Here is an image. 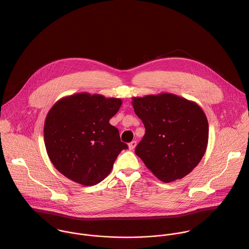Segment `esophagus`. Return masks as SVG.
Masks as SVG:
<instances>
[{
  "instance_id": "esophagus-1",
  "label": "esophagus",
  "mask_w": 249,
  "mask_h": 249,
  "mask_svg": "<svg viewBox=\"0 0 249 249\" xmlns=\"http://www.w3.org/2000/svg\"><path fill=\"white\" fill-rule=\"evenodd\" d=\"M135 146H136V141H132L131 143H129V149L132 151V150H134V148H135Z\"/></svg>"
}]
</instances>
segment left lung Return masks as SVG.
Listing matches in <instances>:
<instances>
[{
  "label": "left lung",
  "mask_w": 249,
  "mask_h": 249,
  "mask_svg": "<svg viewBox=\"0 0 249 249\" xmlns=\"http://www.w3.org/2000/svg\"><path fill=\"white\" fill-rule=\"evenodd\" d=\"M132 104L146 129L135 148L146 167L165 183L191 173L208 147L209 122L202 108L169 93L133 97Z\"/></svg>",
  "instance_id": "8db88e82"
}]
</instances>
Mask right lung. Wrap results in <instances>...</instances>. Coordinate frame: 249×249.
<instances>
[{"label":"right lung","instance_id":"1","mask_svg":"<svg viewBox=\"0 0 249 249\" xmlns=\"http://www.w3.org/2000/svg\"><path fill=\"white\" fill-rule=\"evenodd\" d=\"M122 100L79 93L57 100L45 118L47 154L58 172L80 185L98 184L111 172L119 153L127 149L109 122Z\"/></svg>","mask_w":249,"mask_h":249}]
</instances>
